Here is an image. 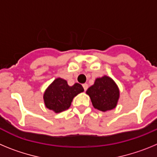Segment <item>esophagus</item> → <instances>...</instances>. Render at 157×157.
I'll list each match as a JSON object with an SVG mask.
<instances>
[{"mask_svg": "<svg viewBox=\"0 0 157 157\" xmlns=\"http://www.w3.org/2000/svg\"><path fill=\"white\" fill-rule=\"evenodd\" d=\"M82 86H83V89H84V90L86 91L87 90V89H88V84L85 83V84H83Z\"/></svg>", "mask_w": 157, "mask_h": 157, "instance_id": "1", "label": "esophagus"}]
</instances>
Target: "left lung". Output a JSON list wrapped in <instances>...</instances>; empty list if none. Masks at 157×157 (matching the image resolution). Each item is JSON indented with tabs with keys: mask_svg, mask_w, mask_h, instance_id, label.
Instances as JSON below:
<instances>
[{
	"mask_svg": "<svg viewBox=\"0 0 157 157\" xmlns=\"http://www.w3.org/2000/svg\"><path fill=\"white\" fill-rule=\"evenodd\" d=\"M86 94L90 96L94 108L102 112L114 109L120 97L117 86L108 76L97 78L94 85L87 90Z\"/></svg>",
	"mask_w": 157,
	"mask_h": 157,
	"instance_id": "obj_1",
	"label": "left lung"
}]
</instances>
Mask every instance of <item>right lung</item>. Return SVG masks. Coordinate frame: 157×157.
Segmentation results:
<instances>
[{"instance_id":"right-lung-1","label":"right lung","mask_w":157,"mask_h":157,"mask_svg":"<svg viewBox=\"0 0 157 157\" xmlns=\"http://www.w3.org/2000/svg\"><path fill=\"white\" fill-rule=\"evenodd\" d=\"M83 90V87L78 83L69 86L66 80L58 78L44 94L45 106L56 113L63 112L71 106L73 98Z\"/></svg>"}]
</instances>
